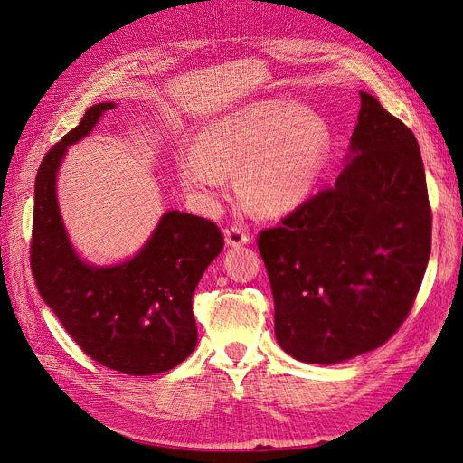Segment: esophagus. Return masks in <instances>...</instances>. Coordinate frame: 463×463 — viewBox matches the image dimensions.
I'll return each mask as SVG.
<instances>
[{
    "label": "esophagus",
    "instance_id": "obj_1",
    "mask_svg": "<svg viewBox=\"0 0 463 463\" xmlns=\"http://www.w3.org/2000/svg\"><path fill=\"white\" fill-rule=\"evenodd\" d=\"M249 240H250V235H249L243 228H240V226H230V228H226V243H228L230 247L245 245V243H249Z\"/></svg>",
    "mask_w": 463,
    "mask_h": 463
}]
</instances>
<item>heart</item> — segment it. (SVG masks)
<instances>
[{
    "mask_svg": "<svg viewBox=\"0 0 463 463\" xmlns=\"http://www.w3.org/2000/svg\"><path fill=\"white\" fill-rule=\"evenodd\" d=\"M328 128L315 109L264 100L206 125L197 152L179 162L184 187L206 204L226 191V170L262 213H284L311 193L328 152Z\"/></svg>",
    "mask_w": 463,
    "mask_h": 463,
    "instance_id": "1",
    "label": "heart"
}]
</instances>
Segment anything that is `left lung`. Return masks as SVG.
Wrapping results in <instances>:
<instances>
[{
  "mask_svg": "<svg viewBox=\"0 0 463 463\" xmlns=\"http://www.w3.org/2000/svg\"><path fill=\"white\" fill-rule=\"evenodd\" d=\"M359 96L355 156L257 241L276 340L303 363L332 365L386 344L408 318L430 255L417 138L374 96Z\"/></svg>",
  "mask_w": 463,
  "mask_h": 463,
  "instance_id": "8db88e82",
  "label": "left lung"
}]
</instances>
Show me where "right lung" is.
Wrapping results in <instances>:
<instances>
[{
    "mask_svg": "<svg viewBox=\"0 0 463 463\" xmlns=\"http://www.w3.org/2000/svg\"><path fill=\"white\" fill-rule=\"evenodd\" d=\"M114 102L94 104L42 160L34 184L31 270L42 299L77 345L100 365L146 376L174 369L197 345L193 291L223 249L214 222L165 213L141 253L96 269L67 240L55 172L69 145L87 137Z\"/></svg>",
    "mask_w": 463,
    "mask_h": 463,
    "instance_id": "1",
    "label": "right lung"
}]
</instances>
